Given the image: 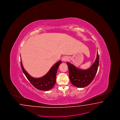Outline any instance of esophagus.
Returning <instances> with one entry per match:
<instances>
[{
	"label": "esophagus",
	"instance_id": "obj_1",
	"mask_svg": "<svg viewBox=\"0 0 120 120\" xmlns=\"http://www.w3.org/2000/svg\"><path fill=\"white\" fill-rule=\"evenodd\" d=\"M68 56H64V57H63L62 58V61H66L68 60Z\"/></svg>",
	"mask_w": 120,
	"mask_h": 120
}]
</instances>
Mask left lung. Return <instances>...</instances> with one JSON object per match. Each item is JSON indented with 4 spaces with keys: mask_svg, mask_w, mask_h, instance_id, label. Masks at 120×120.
I'll use <instances>...</instances> for the list:
<instances>
[{
    "mask_svg": "<svg viewBox=\"0 0 120 120\" xmlns=\"http://www.w3.org/2000/svg\"><path fill=\"white\" fill-rule=\"evenodd\" d=\"M99 60V56L97 52L95 61L88 69H79L73 64L67 62L70 80L71 83L74 86L79 88H82L89 85L93 81L97 73Z\"/></svg>",
    "mask_w": 120,
    "mask_h": 120,
    "instance_id": "8db88e82",
    "label": "left lung"
}]
</instances>
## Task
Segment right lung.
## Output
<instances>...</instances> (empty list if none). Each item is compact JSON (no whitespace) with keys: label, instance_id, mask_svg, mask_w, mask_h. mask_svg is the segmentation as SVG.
<instances>
[{"label":"right lung","instance_id":"add662e5","mask_svg":"<svg viewBox=\"0 0 120 120\" xmlns=\"http://www.w3.org/2000/svg\"><path fill=\"white\" fill-rule=\"evenodd\" d=\"M62 61L60 60L52 66L47 73L42 77L35 78L32 77L27 73L23 68L22 60L21 65L23 73L27 78L28 80L36 88L41 90H49L53 88L56 82V75L59 66Z\"/></svg>","mask_w":120,"mask_h":120}]
</instances>
